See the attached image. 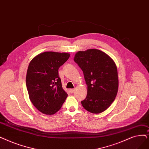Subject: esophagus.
<instances>
[{"label": "esophagus", "mask_w": 149, "mask_h": 149, "mask_svg": "<svg viewBox=\"0 0 149 149\" xmlns=\"http://www.w3.org/2000/svg\"><path fill=\"white\" fill-rule=\"evenodd\" d=\"M74 89H69V91H70V93H74Z\"/></svg>", "instance_id": "esophagus-1"}]
</instances>
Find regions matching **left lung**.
<instances>
[{
	"label": "left lung",
	"instance_id": "obj_1",
	"mask_svg": "<svg viewBox=\"0 0 149 149\" xmlns=\"http://www.w3.org/2000/svg\"><path fill=\"white\" fill-rule=\"evenodd\" d=\"M74 61L83 70L88 86L81 105L88 111L99 114L105 111L118 94V69L111 58L98 49L79 51Z\"/></svg>",
	"mask_w": 149,
	"mask_h": 149
}]
</instances>
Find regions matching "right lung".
I'll return each instance as SVG.
<instances>
[{"instance_id": "1", "label": "right lung", "mask_w": 149, "mask_h": 149, "mask_svg": "<svg viewBox=\"0 0 149 149\" xmlns=\"http://www.w3.org/2000/svg\"><path fill=\"white\" fill-rule=\"evenodd\" d=\"M68 53L45 52L31 60L26 75L29 98L38 110L52 115L68 97L62 88L58 69L69 58Z\"/></svg>"}]
</instances>
